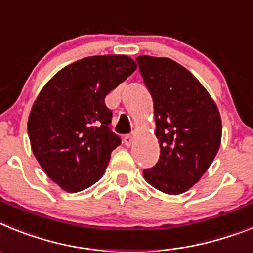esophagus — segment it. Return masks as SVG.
Here are the masks:
<instances>
[{"mask_svg":"<svg viewBox=\"0 0 253 253\" xmlns=\"http://www.w3.org/2000/svg\"><path fill=\"white\" fill-rule=\"evenodd\" d=\"M124 142L126 146H131L133 144V136L132 135H126L124 137Z\"/></svg>","mask_w":253,"mask_h":253,"instance_id":"esophagus-1","label":"esophagus"}]
</instances>
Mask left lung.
Listing matches in <instances>:
<instances>
[{"mask_svg":"<svg viewBox=\"0 0 253 253\" xmlns=\"http://www.w3.org/2000/svg\"><path fill=\"white\" fill-rule=\"evenodd\" d=\"M154 102L158 163L142 174L168 195L186 192L212 163L221 140L218 107L187 69L163 57L136 58Z\"/></svg>","mask_w":253,"mask_h":253,"instance_id":"1","label":"left lung"}]
</instances>
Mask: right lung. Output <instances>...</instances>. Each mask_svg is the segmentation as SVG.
Here are the masks:
<instances>
[{"label":"right lung","mask_w":253,"mask_h":253,"mask_svg":"<svg viewBox=\"0 0 253 253\" xmlns=\"http://www.w3.org/2000/svg\"><path fill=\"white\" fill-rule=\"evenodd\" d=\"M136 70L121 54L85 57L57 72L33 104L28 133L35 158L54 183L79 192L102 178L121 145L104 98Z\"/></svg>","instance_id":"add662e5"}]
</instances>
